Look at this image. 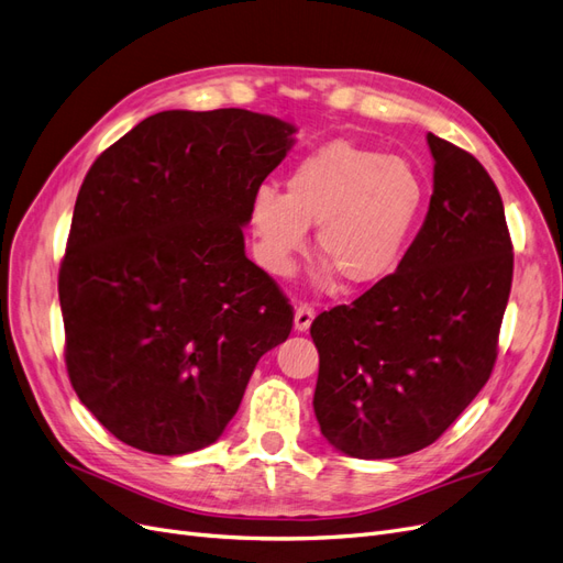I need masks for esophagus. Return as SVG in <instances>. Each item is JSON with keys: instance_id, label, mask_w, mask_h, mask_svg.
Instances as JSON below:
<instances>
[{"instance_id": "obj_1", "label": "esophagus", "mask_w": 563, "mask_h": 563, "mask_svg": "<svg viewBox=\"0 0 563 563\" xmlns=\"http://www.w3.org/2000/svg\"><path fill=\"white\" fill-rule=\"evenodd\" d=\"M312 319H314V308H312V305L300 302L298 308H296V319H294L296 331H308Z\"/></svg>"}]
</instances>
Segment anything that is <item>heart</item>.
Instances as JSON below:
<instances>
[{
	"mask_svg": "<svg viewBox=\"0 0 563 563\" xmlns=\"http://www.w3.org/2000/svg\"><path fill=\"white\" fill-rule=\"evenodd\" d=\"M422 201L424 183L408 159L331 141L291 166L284 195L261 185L249 220L269 269L291 267L317 225L319 258L345 286H368L397 267Z\"/></svg>",
	"mask_w": 563,
	"mask_h": 563,
	"instance_id": "1",
	"label": "heart"
}]
</instances>
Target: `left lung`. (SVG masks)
I'll use <instances>...</instances> for the list:
<instances>
[{"instance_id":"1","label":"left lung","mask_w":563,"mask_h":563,"mask_svg":"<svg viewBox=\"0 0 563 563\" xmlns=\"http://www.w3.org/2000/svg\"><path fill=\"white\" fill-rule=\"evenodd\" d=\"M434 190L397 272L312 321L314 416L345 455L416 453L490 378L515 253L496 183L470 152L428 133Z\"/></svg>"}]
</instances>
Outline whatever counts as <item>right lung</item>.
<instances>
[{"mask_svg":"<svg viewBox=\"0 0 563 563\" xmlns=\"http://www.w3.org/2000/svg\"><path fill=\"white\" fill-rule=\"evenodd\" d=\"M296 126L240 108L157 112L77 195L58 272L67 376L124 444L192 453L223 434L294 308L244 253L251 197Z\"/></svg>","mask_w":563,"mask_h":563,"instance_id":"obj_1","label":"right lung"}]
</instances>
